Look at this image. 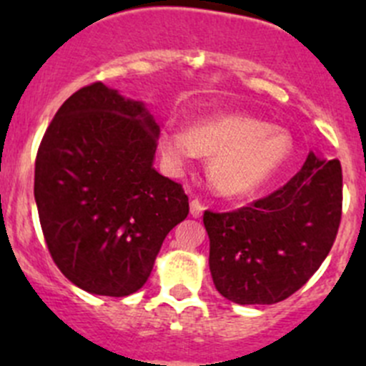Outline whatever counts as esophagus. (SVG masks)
<instances>
[{
	"instance_id": "esophagus-1",
	"label": "esophagus",
	"mask_w": 366,
	"mask_h": 366,
	"mask_svg": "<svg viewBox=\"0 0 366 366\" xmlns=\"http://www.w3.org/2000/svg\"><path fill=\"white\" fill-rule=\"evenodd\" d=\"M204 209H205V205L202 204L198 198H193V200H191V216L200 217L202 212H204Z\"/></svg>"
}]
</instances>
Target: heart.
Wrapping results in <instances>:
<instances>
[{
	"label": "heart",
	"instance_id": "b5f03b06",
	"mask_svg": "<svg viewBox=\"0 0 366 366\" xmlns=\"http://www.w3.org/2000/svg\"><path fill=\"white\" fill-rule=\"evenodd\" d=\"M164 159L175 168L189 164L200 154L212 157L210 182L227 197H244L260 189L280 169L290 152L282 131L241 114L198 122L189 132L166 127L161 134Z\"/></svg>",
	"mask_w": 366,
	"mask_h": 366
}]
</instances>
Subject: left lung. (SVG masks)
I'll list each match as a JSON object with an SVG mask.
<instances>
[{"label":"left lung","mask_w":366,"mask_h":366,"mask_svg":"<svg viewBox=\"0 0 366 366\" xmlns=\"http://www.w3.org/2000/svg\"><path fill=\"white\" fill-rule=\"evenodd\" d=\"M342 187L340 161L312 152L267 197L230 212L205 210L217 292L237 305H274L297 292L337 239Z\"/></svg>","instance_id":"8db88e82"}]
</instances>
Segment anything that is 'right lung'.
I'll return each mask as SVG.
<instances>
[{"label": "right lung", "instance_id": "1", "mask_svg": "<svg viewBox=\"0 0 366 366\" xmlns=\"http://www.w3.org/2000/svg\"><path fill=\"white\" fill-rule=\"evenodd\" d=\"M159 125L97 81L61 104L35 159V202L53 262L74 285L124 297L145 285L162 241L189 214L154 169Z\"/></svg>", "mask_w": 366, "mask_h": 366}]
</instances>
